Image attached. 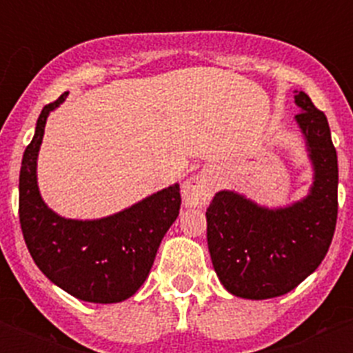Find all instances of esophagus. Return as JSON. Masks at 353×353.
Wrapping results in <instances>:
<instances>
[{
  "mask_svg": "<svg viewBox=\"0 0 353 353\" xmlns=\"http://www.w3.org/2000/svg\"><path fill=\"white\" fill-rule=\"evenodd\" d=\"M212 190H214V183L210 176H207L205 172H199L183 183V201L187 207H203L212 198Z\"/></svg>",
  "mask_w": 353,
  "mask_h": 353,
  "instance_id": "34e87169",
  "label": "esophagus"
}]
</instances>
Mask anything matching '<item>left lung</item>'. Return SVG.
I'll list each match as a JSON object with an SVG mask.
<instances>
[{
  "label": "left lung",
  "instance_id": "8db88e82",
  "mask_svg": "<svg viewBox=\"0 0 353 353\" xmlns=\"http://www.w3.org/2000/svg\"><path fill=\"white\" fill-rule=\"evenodd\" d=\"M295 122L312 165V185L293 203L268 207L236 190L216 192L207 209V243L231 295L265 301L290 293L326 256L337 223V152L328 119L304 91H293Z\"/></svg>",
  "mask_w": 353,
  "mask_h": 353
}]
</instances>
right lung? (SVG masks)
<instances>
[{"label": "right lung", "mask_w": 353, "mask_h": 353, "mask_svg": "<svg viewBox=\"0 0 353 353\" xmlns=\"http://www.w3.org/2000/svg\"><path fill=\"white\" fill-rule=\"evenodd\" d=\"M47 104L36 121L19 170V223L40 271L74 299L115 304L133 296L148 279L163 236L179 216L181 196L174 183L115 214L95 220L65 218L43 201L38 187L47 117L68 99Z\"/></svg>", "instance_id": "1"}]
</instances>
